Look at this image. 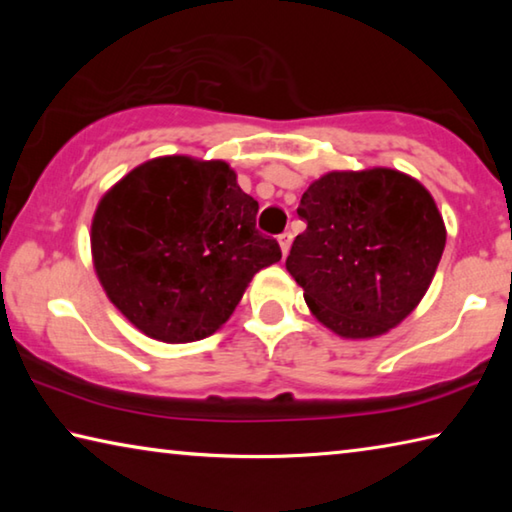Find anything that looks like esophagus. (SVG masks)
<instances>
[{
    "label": "esophagus",
    "instance_id": "1",
    "mask_svg": "<svg viewBox=\"0 0 512 512\" xmlns=\"http://www.w3.org/2000/svg\"><path fill=\"white\" fill-rule=\"evenodd\" d=\"M291 239H293V235L291 232H282L280 237H277V241H280V248H282V255L287 257L289 255V248H291Z\"/></svg>",
    "mask_w": 512,
    "mask_h": 512
}]
</instances>
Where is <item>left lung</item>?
Listing matches in <instances>:
<instances>
[{
  "label": "left lung",
  "instance_id": "obj_1",
  "mask_svg": "<svg viewBox=\"0 0 512 512\" xmlns=\"http://www.w3.org/2000/svg\"><path fill=\"white\" fill-rule=\"evenodd\" d=\"M307 230L287 257L305 302L343 339L386 334L418 307L445 250V223L418 180L395 169L332 171L300 198Z\"/></svg>",
  "mask_w": 512,
  "mask_h": 512
}]
</instances>
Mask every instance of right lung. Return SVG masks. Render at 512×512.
Returning a JSON list of instances; mask_svg holds the SVG:
<instances>
[{
	"mask_svg": "<svg viewBox=\"0 0 512 512\" xmlns=\"http://www.w3.org/2000/svg\"><path fill=\"white\" fill-rule=\"evenodd\" d=\"M257 210L221 160H149L94 212V271L146 336L201 341L232 316L253 275L280 262L277 241L255 228Z\"/></svg>",
	"mask_w": 512,
	"mask_h": 512,
	"instance_id": "right-lung-1",
	"label": "right lung"
}]
</instances>
